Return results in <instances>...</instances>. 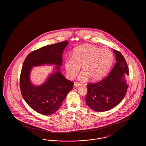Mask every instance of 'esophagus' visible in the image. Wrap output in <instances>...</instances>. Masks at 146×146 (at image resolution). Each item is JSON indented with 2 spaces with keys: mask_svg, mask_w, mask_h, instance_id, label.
Returning a JSON list of instances; mask_svg holds the SVG:
<instances>
[{
  "mask_svg": "<svg viewBox=\"0 0 146 146\" xmlns=\"http://www.w3.org/2000/svg\"><path fill=\"white\" fill-rule=\"evenodd\" d=\"M80 85H81V84L78 83H75L74 84V87H79V86H80Z\"/></svg>",
  "mask_w": 146,
  "mask_h": 146,
  "instance_id": "obj_1",
  "label": "esophagus"
}]
</instances>
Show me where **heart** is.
I'll return each mask as SVG.
<instances>
[{
  "label": "heart",
  "mask_w": 146,
  "mask_h": 146,
  "mask_svg": "<svg viewBox=\"0 0 146 146\" xmlns=\"http://www.w3.org/2000/svg\"><path fill=\"white\" fill-rule=\"evenodd\" d=\"M113 59V55L108 49L91 45L79 46L74 49L73 57H68L65 60L66 74L70 79L74 78L82 66L83 72L79 76L80 80L85 81L89 78L93 81L99 80L109 72Z\"/></svg>",
  "instance_id": "1"
}]
</instances>
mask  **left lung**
<instances>
[{
    "label": "left lung",
    "mask_w": 146,
    "mask_h": 146,
    "mask_svg": "<svg viewBox=\"0 0 146 146\" xmlns=\"http://www.w3.org/2000/svg\"><path fill=\"white\" fill-rule=\"evenodd\" d=\"M117 62L108 76L96 83L87 85L85 101L96 111H105L116 107L125 97L128 85L126 76L129 75L127 64L123 55L114 50Z\"/></svg>",
    "instance_id": "left-lung-1"
}]
</instances>
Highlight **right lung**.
Here are the masks:
<instances>
[{"instance_id": "add662e5", "label": "right lung", "mask_w": 146, "mask_h": 146, "mask_svg": "<svg viewBox=\"0 0 146 146\" xmlns=\"http://www.w3.org/2000/svg\"><path fill=\"white\" fill-rule=\"evenodd\" d=\"M68 41L45 46L29 54L21 70L20 86L22 96L28 106L43 115H51L61 107L74 83L63 76L60 72L63 50ZM55 64L56 71L40 86L31 83L29 76L33 66Z\"/></svg>"}]
</instances>
